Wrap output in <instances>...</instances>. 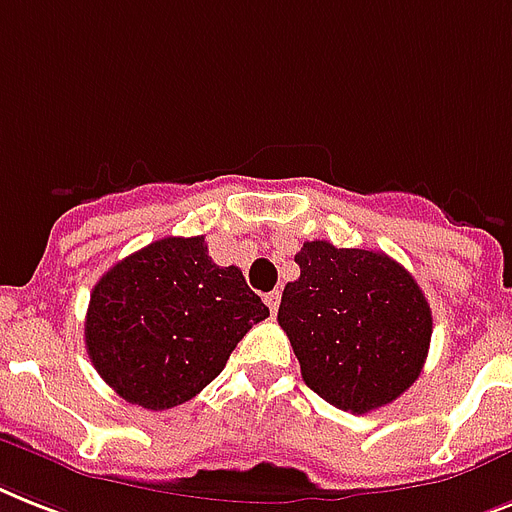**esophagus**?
<instances>
[{
    "instance_id": "esophagus-1",
    "label": "esophagus",
    "mask_w": 512,
    "mask_h": 512,
    "mask_svg": "<svg viewBox=\"0 0 512 512\" xmlns=\"http://www.w3.org/2000/svg\"><path fill=\"white\" fill-rule=\"evenodd\" d=\"M278 302H281V292H268V294H265V305H268V310L273 315H276V310H278Z\"/></svg>"
}]
</instances>
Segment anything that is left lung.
<instances>
[{"instance_id": "8db88e82", "label": "left lung", "mask_w": 512, "mask_h": 512, "mask_svg": "<svg viewBox=\"0 0 512 512\" xmlns=\"http://www.w3.org/2000/svg\"><path fill=\"white\" fill-rule=\"evenodd\" d=\"M284 286L278 323L305 384L347 413H371L418 381L429 355L431 307L397 260L376 249L305 242Z\"/></svg>"}]
</instances>
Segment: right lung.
Masks as SVG:
<instances>
[{"mask_svg": "<svg viewBox=\"0 0 512 512\" xmlns=\"http://www.w3.org/2000/svg\"><path fill=\"white\" fill-rule=\"evenodd\" d=\"M268 307L205 236H168L123 257L91 292L83 336L97 373L131 405L168 410L197 397Z\"/></svg>", "mask_w": 512, "mask_h": 512, "instance_id": "obj_1", "label": "right lung"}]
</instances>
